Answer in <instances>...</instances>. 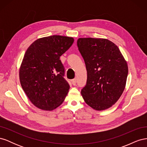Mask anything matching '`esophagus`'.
I'll return each instance as SVG.
<instances>
[{"label":"esophagus","instance_id":"34e87169","mask_svg":"<svg viewBox=\"0 0 147 147\" xmlns=\"http://www.w3.org/2000/svg\"><path fill=\"white\" fill-rule=\"evenodd\" d=\"M76 83H77V80H76V79H73L72 80V84L73 85H75V84H76Z\"/></svg>","mask_w":147,"mask_h":147}]
</instances>
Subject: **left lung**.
Instances as JSON below:
<instances>
[{
  "label": "left lung",
  "instance_id": "obj_1",
  "mask_svg": "<svg viewBox=\"0 0 147 147\" xmlns=\"http://www.w3.org/2000/svg\"><path fill=\"white\" fill-rule=\"evenodd\" d=\"M77 46L87 70L81 91L86 104L104 110L115 104L126 87L128 67L118 47L106 38H79Z\"/></svg>",
  "mask_w": 147,
  "mask_h": 147
}]
</instances>
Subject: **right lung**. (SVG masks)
Segmentation results:
<instances>
[{"label": "right lung", "mask_w": 147, "mask_h": 147, "mask_svg": "<svg viewBox=\"0 0 147 147\" xmlns=\"http://www.w3.org/2000/svg\"><path fill=\"white\" fill-rule=\"evenodd\" d=\"M73 37L51 35L34 41L20 67L22 88L36 107L51 111L64 102L70 88L64 78L60 56L72 46Z\"/></svg>", "instance_id": "right-lung-1"}]
</instances>
